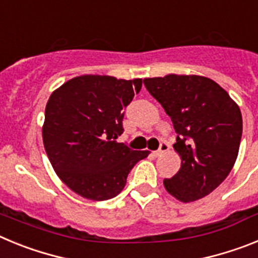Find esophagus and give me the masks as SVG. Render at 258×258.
Masks as SVG:
<instances>
[{"label":"esophagus","instance_id":"obj_1","mask_svg":"<svg viewBox=\"0 0 258 258\" xmlns=\"http://www.w3.org/2000/svg\"><path fill=\"white\" fill-rule=\"evenodd\" d=\"M169 149H170V146L168 145V143H166V142H161L160 143V147H159V150H157V151L154 152V155H155V156H160V155L165 154V152L168 151V150H169Z\"/></svg>","mask_w":258,"mask_h":258}]
</instances>
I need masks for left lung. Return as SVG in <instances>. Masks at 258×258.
Wrapping results in <instances>:
<instances>
[{
    "mask_svg": "<svg viewBox=\"0 0 258 258\" xmlns=\"http://www.w3.org/2000/svg\"><path fill=\"white\" fill-rule=\"evenodd\" d=\"M143 83L178 134L173 147L181 157V168L164 179V187L182 203L207 197L236 161L243 131L240 108L208 77L172 74Z\"/></svg>",
    "mask_w": 258,
    "mask_h": 258,
    "instance_id": "8db88e82",
    "label": "left lung"
}]
</instances>
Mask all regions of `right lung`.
Masks as SVG:
<instances>
[{
	"label": "right lung",
	"instance_id": "obj_1",
	"mask_svg": "<svg viewBox=\"0 0 258 258\" xmlns=\"http://www.w3.org/2000/svg\"><path fill=\"white\" fill-rule=\"evenodd\" d=\"M141 88L142 79L83 75L50 95L42 125L45 151L60 181L80 197L112 199L132 168L149 156L116 141L124 132V108Z\"/></svg>",
	"mask_w": 258,
	"mask_h": 258
}]
</instances>
